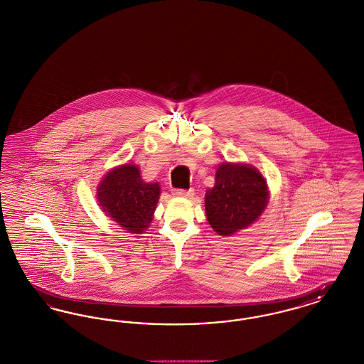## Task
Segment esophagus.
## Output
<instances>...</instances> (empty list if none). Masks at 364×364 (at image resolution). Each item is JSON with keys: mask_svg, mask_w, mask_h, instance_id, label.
<instances>
[{"mask_svg": "<svg viewBox=\"0 0 364 364\" xmlns=\"http://www.w3.org/2000/svg\"><path fill=\"white\" fill-rule=\"evenodd\" d=\"M174 196H180V198H192L193 196V190H173L172 191Z\"/></svg>", "mask_w": 364, "mask_h": 364, "instance_id": "1", "label": "esophagus"}]
</instances>
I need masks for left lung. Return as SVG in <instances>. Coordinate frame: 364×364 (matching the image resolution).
I'll return each instance as SVG.
<instances>
[{"mask_svg":"<svg viewBox=\"0 0 364 364\" xmlns=\"http://www.w3.org/2000/svg\"><path fill=\"white\" fill-rule=\"evenodd\" d=\"M267 203L266 180L257 168L247 164L220 165L215 184L205 195L208 224L221 236H230L254 224Z\"/></svg>","mask_w":364,"mask_h":364,"instance_id":"8db88e82","label":"left lung"}]
</instances>
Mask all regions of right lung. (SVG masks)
Wrapping results in <instances>:
<instances>
[{
  "label": "right lung",
  "instance_id": "1",
  "mask_svg": "<svg viewBox=\"0 0 364 364\" xmlns=\"http://www.w3.org/2000/svg\"><path fill=\"white\" fill-rule=\"evenodd\" d=\"M159 184L144 183L136 165L125 164L105 174L97 199L105 214L129 233H143L153 221Z\"/></svg>",
  "mask_w": 364,
  "mask_h": 364
}]
</instances>
